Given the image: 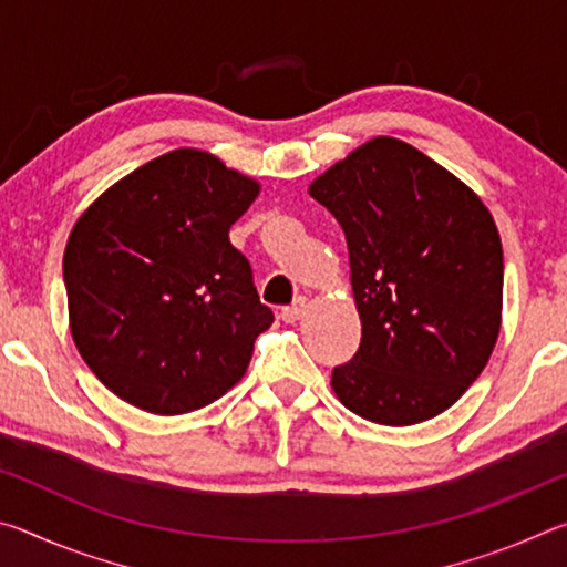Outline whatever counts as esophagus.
I'll use <instances>...</instances> for the list:
<instances>
[{
  "label": "esophagus",
  "mask_w": 567,
  "mask_h": 567,
  "mask_svg": "<svg viewBox=\"0 0 567 567\" xmlns=\"http://www.w3.org/2000/svg\"><path fill=\"white\" fill-rule=\"evenodd\" d=\"M305 310H307V297H297V300L290 305V307H285V310L280 312V318L287 322V324H292V322H297L305 315Z\"/></svg>",
  "instance_id": "esophagus-1"
}]
</instances>
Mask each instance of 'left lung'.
<instances>
[{"label": "left lung", "mask_w": 567, "mask_h": 567, "mask_svg": "<svg viewBox=\"0 0 567 567\" xmlns=\"http://www.w3.org/2000/svg\"><path fill=\"white\" fill-rule=\"evenodd\" d=\"M338 219L362 340L332 370L344 408L415 425L463 398L503 320V245L465 182L408 142L375 137L312 182Z\"/></svg>", "instance_id": "1"}]
</instances>
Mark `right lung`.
<instances>
[{
    "instance_id": "right-lung-1",
    "label": "right lung",
    "mask_w": 567,
    "mask_h": 567,
    "mask_svg": "<svg viewBox=\"0 0 567 567\" xmlns=\"http://www.w3.org/2000/svg\"><path fill=\"white\" fill-rule=\"evenodd\" d=\"M260 182L172 150L102 192L64 249L70 330L100 382L152 415L209 405L243 380L272 324L229 243Z\"/></svg>"
}]
</instances>
